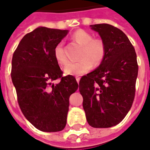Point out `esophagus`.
Masks as SVG:
<instances>
[{"label": "esophagus", "instance_id": "1", "mask_svg": "<svg viewBox=\"0 0 150 150\" xmlns=\"http://www.w3.org/2000/svg\"><path fill=\"white\" fill-rule=\"evenodd\" d=\"M75 79H76V81H77V82L79 83L80 81V77L79 76H75Z\"/></svg>", "mask_w": 150, "mask_h": 150}]
</instances>
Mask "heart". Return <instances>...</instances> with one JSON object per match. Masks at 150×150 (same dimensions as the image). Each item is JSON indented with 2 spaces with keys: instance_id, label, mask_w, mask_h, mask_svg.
Here are the masks:
<instances>
[{
  "instance_id": "1",
  "label": "heart",
  "mask_w": 150,
  "mask_h": 150,
  "mask_svg": "<svg viewBox=\"0 0 150 150\" xmlns=\"http://www.w3.org/2000/svg\"><path fill=\"white\" fill-rule=\"evenodd\" d=\"M71 39L75 43L82 46L80 50V60L77 62H71L64 68L66 75H80L91 70L93 65L97 67L102 63L107 55V46L101 38H94L89 32L79 29L71 35ZM54 58L61 66L68 62L62 43H58L54 50Z\"/></svg>"
}]
</instances>
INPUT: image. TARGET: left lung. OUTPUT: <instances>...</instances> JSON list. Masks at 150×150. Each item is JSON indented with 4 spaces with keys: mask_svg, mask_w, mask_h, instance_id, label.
<instances>
[{
    "mask_svg": "<svg viewBox=\"0 0 150 150\" xmlns=\"http://www.w3.org/2000/svg\"><path fill=\"white\" fill-rule=\"evenodd\" d=\"M90 26L104 40L107 55L96 70L82 76L79 92L89 125L110 128L120 123L132 106L139 70L137 57L121 29L105 23Z\"/></svg>",
    "mask_w": 150,
    "mask_h": 150,
    "instance_id": "obj_1",
    "label": "left lung"
}]
</instances>
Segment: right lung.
Listing matches in <instances>:
<instances>
[{
	"mask_svg": "<svg viewBox=\"0 0 150 150\" xmlns=\"http://www.w3.org/2000/svg\"><path fill=\"white\" fill-rule=\"evenodd\" d=\"M68 30L39 27L27 33L15 50L11 79L25 118L39 130L54 132L67 123L69 97L79 85L72 75L63 77L54 48ZM60 79L54 85V81Z\"/></svg>",
	"mask_w": 150,
	"mask_h": 150,
	"instance_id": "right-lung-1",
	"label": "right lung"
}]
</instances>
